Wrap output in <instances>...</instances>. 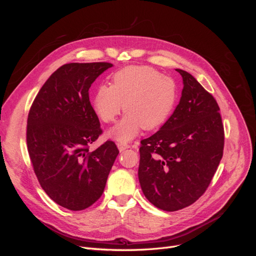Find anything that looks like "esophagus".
<instances>
[{
  "label": "esophagus",
  "instance_id": "1",
  "mask_svg": "<svg viewBox=\"0 0 256 256\" xmlns=\"http://www.w3.org/2000/svg\"><path fill=\"white\" fill-rule=\"evenodd\" d=\"M118 150H120V152H122L124 150H128L130 146H129L128 144H126V143H118Z\"/></svg>",
  "mask_w": 256,
  "mask_h": 256
}]
</instances>
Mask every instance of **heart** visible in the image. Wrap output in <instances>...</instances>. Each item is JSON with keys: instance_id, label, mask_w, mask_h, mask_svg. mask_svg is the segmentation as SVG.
<instances>
[{"instance_id": "heart-1", "label": "heart", "mask_w": 256, "mask_h": 256, "mask_svg": "<svg viewBox=\"0 0 256 256\" xmlns=\"http://www.w3.org/2000/svg\"><path fill=\"white\" fill-rule=\"evenodd\" d=\"M178 97L176 82L150 66H128L112 74L111 85L100 84L92 98V111L104 122L115 120L120 111L126 114L108 134L127 143L142 128L160 127L172 114Z\"/></svg>"}]
</instances>
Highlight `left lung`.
<instances>
[{
	"label": "left lung",
	"instance_id": "obj_1",
	"mask_svg": "<svg viewBox=\"0 0 256 256\" xmlns=\"http://www.w3.org/2000/svg\"><path fill=\"white\" fill-rule=\"evenodd\" d=\"M184 88L173 114L141 141L138 182L159 209L176 212L196 202L210 184L223 154L220 108L189 72L176 69Z\"/></svg>",
	"mask_w": 256,
	"mask_h": 256
}]
</instances>
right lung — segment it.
Listing matches in <instances>:
<instances>
[{"label":"right lung","instance_id":"add662e5","mask_svg":"<svg viewBox=\"0 0 256 256\" xmlns=\"http://www.w3.org/2000/svg\"><path fill=\"white\" fill-rule=\"evenodd\" d=\"M111 63H70L46 81L30 106L26 143L42 188L69 210H83L102 196L118 154L106 141L90 152L102 134L88 90Z\"/></svg>","mask_w":256,"mask_h":256}]
</instances>
